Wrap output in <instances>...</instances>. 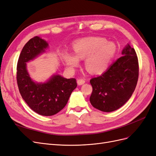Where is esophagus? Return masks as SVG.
Listing matches in <instances>:
<instances>
[{
	"mask_svg": "<svg viewBox=\"0 0 156 156\" xmlns=\"http://www.w3.org/2000/svg\"><path fill=\"white\" fill-rule=\"evenodd\" d=\"M84 83H85V80L84 79H79L77 80V84L78 85H82Z\"/></svg>",
	"mask_w": 156,
	"mask_h": 156,
	"instance_id": "esophagus-1",
	"label": "esophagus"
}]
</instances>
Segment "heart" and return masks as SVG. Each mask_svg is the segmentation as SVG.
Instances as JSON below:
<instances>
[{
  "label": "heart",
  "mask_w": 156,
  "mask_h": 156,
  "mask_svg": "<svg viewBox=\"0 0 156 156\" xmlns=\"http://www.w3.org/2000/svg\"><path fill=\"white\" fill-rule=\"evenodd\" d=\"M75 55L64 51L63 60L67 66L73 68L84 59L87 69L94 74H101L107 69L114 58L116 47L112 42L100 37H89L77 40L73 45Z\"/></svg>",
  "instance_id": "obj_1"
}]
</instances>
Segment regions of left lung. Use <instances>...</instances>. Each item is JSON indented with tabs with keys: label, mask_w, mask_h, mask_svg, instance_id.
I'll return each instance as SVG.
<instances>
[{
	"label": "left lung",
	"mask_w": 156,
	"mask_h": 156,
	"mask_svg": "<svg viewBox=\"0 0 156 156\" xmlns=\"http://www.w3.org/2000/svg\"><path fill=\"white\" fill-rule=\"evenodd\" d=\"M123 56L101 75L90 79L92 105L103 112H112L123 106L133 93L139 77V62L133 48L127 44Z\"/></svg>",
	"instance_id": "left-lung-1"
}]
</instances>
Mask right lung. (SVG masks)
<instances>
[{
    "label": "right lung",
    "mask_w": 156,
    "mask_h": 156,
    "mask_svg": "<svg viewBox=\"0 0 156 156\" xmlns=\"http://www.w3.org/2000/svg\"><path fill=\"white\" fill-rule=\"evenodd\" d=\"M48 46L41 37H32L23 47L17 66V82L23 99L32 111L43 116L54 115L62 110L77 85L75 79L58 74L45 83H36L30 78L27 62L44 53Z\"/></svg>",
    "instance_id": "1"
}]
</instances>
